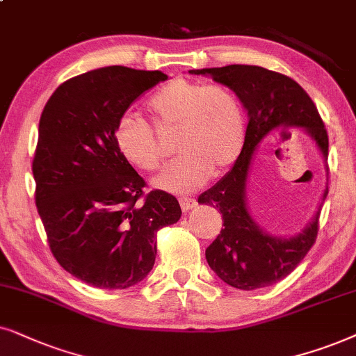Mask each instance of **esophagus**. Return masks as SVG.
I'll use <instances>...</instances> for the list:
<instances>
[{
  "mask_svg": "<svg viewBox=\"0 0 356 356\" xmlns=\"http://www.w3.org/2000/svg\"><path fill=\"white\" fill-rule=\"evenodd\" d=\"M179 203H181L182 211H191L197 207V200L195 198H188V197H182L179 198Z\"/></svg>",
  "mask_w": 356,
  "mask_h": 356,
  "instance_id": "34e87169",
  "label": "esophagus"
}]
</instances>
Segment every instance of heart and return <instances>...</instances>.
Returning <instances> with one entry per match:
<instances>
[{"label":"heart","mask_w":356,"mask_h":356,"mask_svg":"<svg viewBox=\"0 0 356 356\" xmlns=\"http://www.w3.org/2000/svg\"><path fill=\"white\" fill-rule=\"evenodd\" d=\"M148 111L159 130H175L170 163L154 186L170 193H191L210 174L225 172L236 163L244 146V108L233 91L222 86L177 78L148 101ZM120 154L141 170H156L164 163L154 130L138 115H123L113 131Z\"/></svg>","instance_id":"obj_1"}]
</instances>
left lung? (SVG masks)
<instances>
[{
    "label": "left lung",
    "mask_w": 356,
    "mask_h": 356,
    "mask_svg": "<svg viewBox=\"0 0 356 356\" xmlns=\"http://www.w3.org/2000/svg\"><path fill=\"white\" fill-rule=\"evenodd\" d=\"M191 74H208L213 81L234 91L249 115L244 146L233 168L220 182L198 197L202 205H213L222 215V229L205 250L213 272L238 290H259L283 280L309 252L317 238L319 210L300 234L291 238L272 236L250 216L245 200V182L257 145L270 131L302 129L327 161L329 136L314 102L295 79L252 65L191 70ZM327 188L322 202L327 197Z\"/></svg>",
    "instance_id": "left-lung-1"
}]
</instances>
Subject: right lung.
<instances>
[{"label": "right lung", "mask_w": 356, "mask_h": 356, "mask_svg": "<svg viewBox=\"0 0 356 356\" xmlns=\"http://www.w3.org/2000/svg\"><path fill=\"white\" fill-rule=\"evenodd\" d=\"M163 71L106 66L60 84L45 104L32 161L35 205L51 254L66 272L102 290H125L151 272L156 234L182 215L117 149L113 131Z\"/></svg>", "instance_id": "add662e5"}]
</instances>
